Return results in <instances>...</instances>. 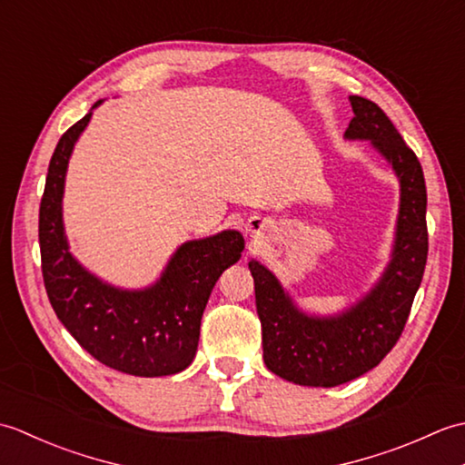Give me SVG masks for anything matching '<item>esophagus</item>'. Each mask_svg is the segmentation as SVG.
I'll list each match as a JSON object with an SVG mask.
<instances>
[{
  "mask_svg": "<svg viewBox=\"0 0 465 465\" xmlns=\"http://www.w3.org/2000/svg\"><path fill=\"white\" fill-rule=\"evenodd\" d=\"M253 223H255V222H253ZM250 227H252V223H250Z\"/></svg>",
  "mask_w": 465,
  "mask_h": 465,
  "instance_id": "34e87169",
  "label": "esophagus"
}]
</instances>
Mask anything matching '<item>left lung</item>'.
I'll use <instances>...</instances> for the list:
<instances>
[{
    "instance_id": "obj_1",
    "label": "left lung",
    "mask_w": 465,
    "mask_h": 465,
    "mask_svg": "<svg viewBox=\"0 0 465 465\" xmlns=\"http://www.w3.org/2000/svg\"><path fill=\"white\" fill-rule=\"evenodd\" d=\"M353 120L343 137L368 142L400 182V210L390 262L355 303L331 313H308L258 260L250 272L262 322L263 361L280 378L310 388H335L373 370L400 340L428 260L426 180L416 153L381 112L350 95Z\"/></svg>"
}]
</instances>
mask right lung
<instances>
[{
    "label": "right lung",
    "instance_id": "right-lung-1",
    "mask_svg": "<svg viewBox=\"0 0 465 465\" xmlns=\"http://www.w3.org/2000/svg\"><path fill=\"white\" fill-rule=\"evenodd\" d=\"M92 105L57 142L39 205V250L47 298L57 320L97 361L117 371L160 378L183 371L195 358L205 303L220 275L242 258L243 235L223 230L183 242L145 288L104 282L69 252L64 190L69 157L92 120Z\"/></svg>",
    "mask_w": 465,
    "mask_h": 465
}]
</instances>
